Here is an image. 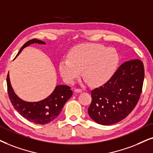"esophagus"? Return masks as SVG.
<instances>
[{"instance_id": "1", "label": "esophagus", "mask_w": 153, "mask_h": 153, "mask_svg": "<svg viewBox=\"0 0 153 153\" xmlns=\"http://www.w3.org/2000/svg\"><path fill=\"white\" fill-rule=\"evenodd\" d=\"M74 91H75V92H76V93H80V92H82V90H81V89L75 88V90H74Z\"/></svg>"}]
</instances>
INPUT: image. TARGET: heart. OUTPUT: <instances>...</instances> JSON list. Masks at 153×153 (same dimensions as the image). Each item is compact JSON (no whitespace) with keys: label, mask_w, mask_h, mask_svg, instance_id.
Listing matches in <instances>:
<instances>
[{"label":"heart","mask_w":153,"mask_h":153,"mask_svg":"<svg viewBox=\"0 0 153 153\" xmlns=\"http://www.w3.org/2000/svg\"><path fill=\"white\" fill-rule=\"evenodd\" d=\"M68 59L60 61L59 70L63 80L72 84L81 75L91 86L107 82L117 69L119 55L113 48L99 44H82L72 48Z\"/></svg>","instance_id":"b5f03b06"}]
</instances>
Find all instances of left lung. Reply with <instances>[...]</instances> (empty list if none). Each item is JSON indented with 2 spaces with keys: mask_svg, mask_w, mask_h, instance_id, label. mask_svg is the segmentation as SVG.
Wrapping results in <instances>:
<instances>
[{
  "mask_svg": "<svg viewBox=\"0 0 153 153\" xmlns=\"http://www.w3.org/2000/svg\"><path fill=\"white\" fill-rule=\"evenodd\" d=\"M145 71L139 59L120 65L104 85L91 91L88 114L96 123L111 125L125 119L134 109L142 92Z\"/></svg>",
  "mask_w": 153,
  "mask_h": 153,
  "instance_id": "left-lung-1",
  "label": "left lung"
}]
</instances>
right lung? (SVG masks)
Wrapping results in <instances>:
<instances>
[{"instance_id":"right-lung-1","label":"right lung","mask_w":153,"mask_h":153,"mask_svg":"<svg viewBox=\"0 0 153 153\" xmlns=\"http://www.w3.org/2000/svg\"><path fill=\"white\" fill-rule=\"evenodd\" d=\"M35 43L46 44L44 42L36 39H31L21 47L16 57L25 47ZM7 86L9 98L17 111L28 121L41 125L46 124L53 121L61 113L65 102L73 95V91L70 87L59 85L56 86L53 92L49 97L41 101L34 102L24 101L13 90L10 81L9 73L7 76Z\"/></svg>"}]
</instances>
